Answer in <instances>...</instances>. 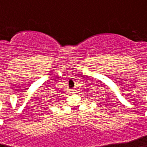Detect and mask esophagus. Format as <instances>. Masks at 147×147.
Segmentation results:
<instances>
[{"label":"esophagus","instance_id":"1","mask_svg":"<svg viewBox=\"0 0 147 147\" xmlns=\"http://www.w3.org/2000/svg\"><path fill=\"white\" fill-rule=\"evenodd\" d=\"M71 91H72V90H71ZM71 93H73V92H71Z\"/></svg>","mask_w":147,"mask_h":147}]
</instances>
